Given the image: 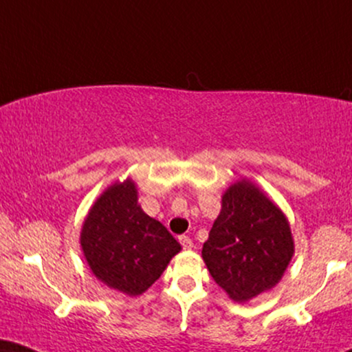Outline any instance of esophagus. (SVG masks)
<instances>
[{"label":"esophagus","mask_w":352,"mask_h":352,"mask_svg":"<svg viewBox=\"0 0 352 352\" xmlns=\"http://www.w3.org/2000/svg\"><path fill=\"white\" fill-rule=\"evenodd\" d=\"M180 240V243H182V247L185 248V250H190L191 247H193V240H191L188 235H182V237L179 239Z\"/></svg>","instance_id":"esophagus-1"}]
</instances>
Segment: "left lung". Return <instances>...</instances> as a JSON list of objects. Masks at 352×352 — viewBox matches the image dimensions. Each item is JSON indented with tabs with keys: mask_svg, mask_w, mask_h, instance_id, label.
Here are the masks:
<instances>
[{
	"mask_svg": "<svg viewBox=\"0 0 352 352\" xmlns=\"http://www.w3.org/2000/svg\"><path fill=\"white\" fill-rule=\"evenodd\" d=\"M201 253L230 299L245 302L279 283L294 242L281 209L250 182L240 180L222 197L221 214Z\"/></svg>",
	"mask_w": 352,
	"mask_h": 352,
	"instance_id": "left-lung-1",
	"label": "left lung"
}]
</instances>
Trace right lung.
I'll return each instance as SVG.
<instances>
[{
    "instance_id": "right-lung-1",
    "label": "right lung",
    "mask_w": 352,
    "mask_h": 352,
    "mask_svg": "<svg viewBox=\"0 0 352 352\" xmlns=\"http://www.w3.org/2000/svg\"><path fill=\"white\" fill-rule=\"evenodd\" d=\"M81 247L92 273L126 296H140L153 286L182 248L140 208L131 180L100 195L84 221Z\"/></svg>"
}]
</instances>
